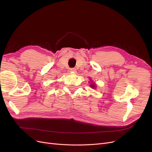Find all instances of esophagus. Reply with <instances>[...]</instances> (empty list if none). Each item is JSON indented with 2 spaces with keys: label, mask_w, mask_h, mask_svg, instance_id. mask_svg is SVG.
<instances>
[{
  "label": "esophagus",
  "mask_w": 152,
  "mask_h": 152,
  "mask_svg": "<svg viewBox=\"0 0 152 152\" xmlns=\"http://www.w3.org/2000/svg\"><path fill=\"white\" fill-rule=\"evenodd\" d=\"M70 72H72V73H76V72H77V70H76L75 68H70Z\"/></svg>",
  "instance_id": "1"
}]
</instances>
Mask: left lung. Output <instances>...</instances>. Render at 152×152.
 <instances>
[{"label":"left lung","instance_id":"1","mask_svg":"<svg viewBox=\"0 0 152 152\" xmlns=\"http://www.w3.org/2000/svg\"><path fill=\"white\" fill-rule=\"evenodd\" d=\"M90 86L92 87V88H94V87H96V86H95V84H91Z\"/></svg>","mask_w":152,"mask_h":152}]
</instances>
